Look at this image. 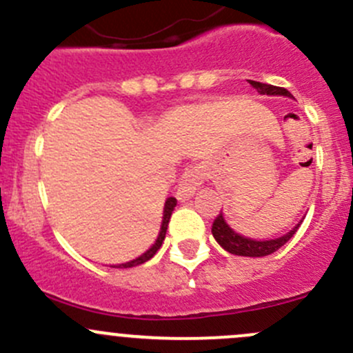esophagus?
Here are the masks:
<instances>
[{"instance_id":"esophagus-1","label":"esophagus","mask_w":353,"mask_h":353,"mask_svg":"<svg viewBox=\"0 0 353 353\" xmlns=\"http://www.w3.org/2000/svg\"><path fill=\"white\" fill-rule=\"evenodd\" d=\"M203 176H205V172H203L201 167H190V169L184 170L176 193L177 199H179V201H188V199L193 198L199 188V184H201Z\"/></svg>"}]
</instances>
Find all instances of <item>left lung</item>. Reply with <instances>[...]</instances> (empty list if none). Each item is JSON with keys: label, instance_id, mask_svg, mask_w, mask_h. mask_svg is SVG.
Returning a JSON list of instances; mask_svg holds the SVG:
<instances>
[{"label": "left lung", "instance_id": "obj_1", "mask_svg": "<svg viewBox=\"0 0 353 353\" xmlns=\"http://www.w3.org/2000/svg\"><path fill=\"white\" fill-rule=\"evenodd\" d=\"M252 88L258 90V94L261 95H270V97H275V95H282V97H290L292 94L287 90V88H280L275 87V85H268V83H259V81H252L249 80ZM302 220L294 227L292 230H288L287 234L283 236L275 237V239H251V237H245L241 236L239 232L232 229V227L227 223L225 216L223 213H220L219 216L215 219L212 227V234L215 237V241L225 249L227 252L230 254H236V256H249V258H263V256H268L273 254L275 251H279L283 244H287L288 241L294 237V234L297 232V229L301 227Z\"/></svg>", "mask_w": 353, "mask_h": 353}]
</instances>
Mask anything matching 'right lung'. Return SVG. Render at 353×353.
Listing matches in <instances>:
<instances>
[{
	"label": "right lung",
	"instance_id": "add662e5",
	"mask_svg": "<svg viewBox=\"0 0 353 353\" xmlns=\"http://www.w3.org/2000/svg\"><path fill=\"white\" fill-rule=\"evenodd\" d=\"M177 205V199L176 198H167L165 203H163V215H162V223H160V230H159V236H157L155 243L150 245V248L147 249V251L143 252V254H140L138 258L131 259V261H126V263H121V265H114L112 268H133V266H138L141 265V263H147L148 259H152L155 256V252L159 251L160 245H162L163 239H165V232H167V227H169V220H170V215H172L174 208H176Z\"/></svg>",
	"mask_w": 353,
	"mask_h": 353
}]
</instances>
